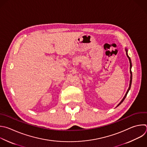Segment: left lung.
I'll list each match as a JSON object with an SVG mask.
<instances>
[{"label": "left lung", "instance_id": "obj_1", "mask_svg": "<svg viewBox=\"0 0 147 147\" xmlns=\"http://www.w3.org/2000/svg\"><path fill=\"white\" fill-rule=\"evenodd\" d=\"M126 55H127V58H129V62H130V84H129V88H128V89H127V92H126V94H125V96L123 97V99L121 100V102L117 105V107H118V106H119L123 102V100H125V99L126 98V96H127V94L128 93V92H129V90H130V87H131V81H132V73H131V67H132V65H131V59H130V57H129V55H128V54H127V49L126 48Z\"/></svg>", "mask_w": 147, "mask_h": 147}]
</instances>
